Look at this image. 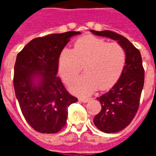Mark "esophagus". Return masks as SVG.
Returning a JSON list of instances; mask_svg holds the SVG:
<instances>
[{
    "label": "esophagus",
    "instance_id": "34e87169",
    "mask_svg": "<svg viewBox=\"0 0 156 156\" xmlns=\"http://www.w3.org/2000/svg\"><path fill=\"white\" fill-rule=\"evenodd\" d=\"M90 99L91 98H79V101L83 102V103H88V101H90Z\"/></svg>",
    "mask_w": 156,
    "mask_h": 156
}]
</instances>
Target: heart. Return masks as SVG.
I'll list each match as a JSON object with an SVG mask.
<instances>
[{
	"label": "heart",
	"mask_w": 156,
	"mask_h": 156,
	"mask_svg": "<svg viewBox=\"0 0 156 156\" xmlns=\"http://www.w3.org/2000/svg\"><path fill=\"white\" fill-rule=\"evenodd\" d=\"M124 63L125 51L120 44L86 36L75 42L73 50L62 49L58 69L68 82L78 76L83 66L86 73L70 83L69 88L76 94L88 95L98 88H111L120 77Z\"/></svg>",
	"instance_id": "b5f03b06"
}]
</instances>
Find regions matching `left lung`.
Segmentation results:
<instances>
[{"label": "left lung", "instance_id": "obj_1", "mask_svg": "<svg viewBox=\"0 0 156 156\" xmlns=\"http://www.w3.org/2000/svg\"><path fill=\"white\" fill-rule=\"evenodd\" d=\"M94 35L118 41L125 51V65L117 83L105 94L97 98L101 110L94 119L95 126L105 133H116L126 128L139 108L144 82V71L140 51L126 37L111 31L97 32Z\"/></svg>", "mask_w": 156, "mask_h": 156}]
</instances>
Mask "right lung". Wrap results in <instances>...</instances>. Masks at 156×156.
Instances as JSON below:
<instances>
[{
	"instance_id": "add662e5",
	"label": "right lung",
	"mask_w": 156,
	"mask_h": 156,
	"mask_svg": "<svg viewBox=\"0 0 156 156\" xmlns=\"http://www.w3.org/2000/svg\"><path fill=\"white\" fill-rule=\"evenodd\" d=\"M80 32L50 34L32 39L16 56L13 84L27 122L42 134H55L67 123L69 94L57 76L58 58L72 37Z\"/></svg>"
}]
</instances>
